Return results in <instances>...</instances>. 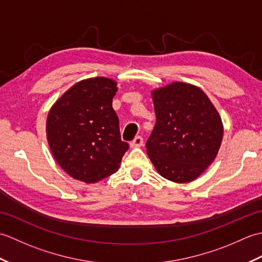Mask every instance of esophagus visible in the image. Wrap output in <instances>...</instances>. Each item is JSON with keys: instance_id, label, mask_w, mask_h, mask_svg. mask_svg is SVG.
<instances>
[{"instance_id": "1", "label": "esophagus", "mask_w": 262, "mask_h": 262, "mask_svg": "<svg viewBox=\"0 0 262 262\" xmlns=\"http://www.w3.org/2000/svg\"><path fill=\"white\" fill-rule=\"evenodd\" d=\"M143 137L142 136H136L134 140L130 142V147H141L143 145Z\"/></svg>"}]
</instances>
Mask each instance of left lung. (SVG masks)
<instances>
[{"label":"left lung","mask_w":262,"mask_h":262,"mask_svg":"<svg viewBox=\"0 0 262 262\" xmlns=\"http://www.w3.org/2000/svg\"><path fill=\"white\" fill-rule=\"evenodd\" d=\"M152 96L157 122L146 142L148 158L165 179L190 182L216 158L221 117L204 91L187 83L174 82Z\"/></svg>","instance_id":"1"}]
</instances>
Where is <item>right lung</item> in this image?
I'll return each instance as SVG.
<instances>
[{"instance_id":"right-lung-1","label":"right lung","mask_w":262,"mask_h":262,"mask_svg":"<svg viewBox=\"0 0 262 262\" xmlns=\"http://www.w3.org/2000/svg\"><path fill=\"white\" fill-rule=\"evenodd\" d=\"M116 92V82L107 77L83 80L49 111V147L60 168L74 179L98 182L119 169L129 145L121 141L119 119L113 108Z\"/></svg>"}]
</instances>
